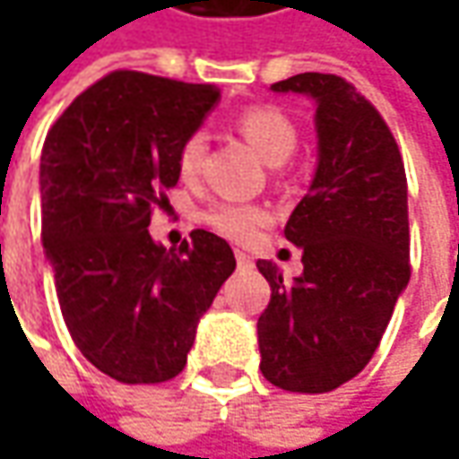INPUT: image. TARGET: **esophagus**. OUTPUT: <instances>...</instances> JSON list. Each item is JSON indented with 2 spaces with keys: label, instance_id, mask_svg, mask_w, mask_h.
<instances>
[{
  "label": "esophagus",
  "instance_id": "obj_1",
  "mask_svg": "<svg viewBox=\"0 0 459 459\" xmlns=\"http://www.w3.org/2000/svg\"><path fill=\"white\" fill-rule=\"evenodd\" d=\"M235 257H238L239 268H253V257L247 255V253H242V250H235Z\"/></svg>",
  "mask_w": 459,
  "mask_h": 459
}]
</instances>
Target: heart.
Returning a JSON list of instances; mask_svg holds the SVG:
<instances>
[{
    "label": "heart",
    "mask_w": 459,
    "mask_h": 459,
    "mask_svg": "<svg viewBox=\"0 0 459 459\" xmlns=\"http://www.w3.org/2000/svg\"><path fill=\"white\" fill-rule=\"evenodd\" d=\"M235 127L255 148L257 155L271 166H283L299 145L296 125L275 107H247V109H242L235 117ZM204 152H206V134L202 130L186 134L181 148H178V158H176L178 176L186 184L199 178ZM204 221L214 232H220L221 238L247 242V239L255 238L260 227H265L271 221V214L255 204L217 202L204 212Z\"/></svg>",
    "instance_id": "obj_1"
}]
</instances>
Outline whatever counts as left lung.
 Wrapping results in <instances>:
<instances>
[{
	"label": "left lung",
	"mask_w": 459,
	"mask_h": 459,
	"mask_svg": "<svg viewBox=\"0 0 459 459\" xmlns=\"http://www.w3.org/2000/svg\"><path fill=\"white\" fill-rule=\"evenodd\" d=\"M316 101L319 166L286 221L304 273L271 283L257 319L260 370L293 394H326L352 380L378 350L409 265L406 170L378 109L334 74H299L271 86Z\"/></svg>",
	"instance_id": "left-lung-1"
}]
</instances>
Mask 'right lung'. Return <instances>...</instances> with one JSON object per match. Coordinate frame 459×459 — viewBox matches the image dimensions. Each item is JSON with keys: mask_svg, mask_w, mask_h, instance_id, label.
I'll return each mask as SVG.
<instances>
[{"mask_svg": "<svg viewBox=\"0 0 459 459\" xmlns=\"http://www.w3.org/2000/svg\"><path fill=\"white\" fill-rule=\"evenodd\" d=\"M212 83L112 71L48 130L43 247L81 355L119 383L176 378L196 325L235 271L232 247L194 230L152 242L151 214L178 184V148L217 104Z\"/></svg>", "mask_w": 459, "mask_h": 459, "instance_id": "1", "label": "right lung"}]
</instances>
